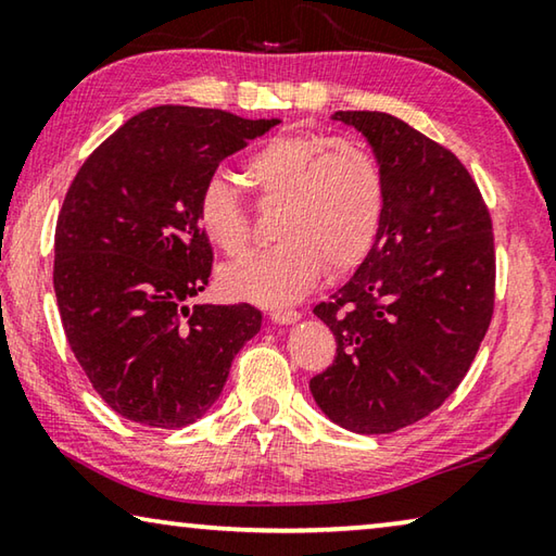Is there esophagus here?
I'll use <instances>...</instances> for the list:
<instances>
[{
	"label": "esophagus",
	"mask_w": 556,
	"mask_h": 556,
	"mask_svg": "<svg viewBox=\"0 0 556 556\" xmlns=\"http://www.w3.org/2000/svg\"><path fill=\"white\" fill-rule=\"evenodd\" d=\"M269 318H271V321H275V324L285 326V324H294V321H299L301 314H299V312H291V308H277V312H271V314H269Z\"/></svg>",
	"instance_id": "esophagus-1"
}]
</instances>
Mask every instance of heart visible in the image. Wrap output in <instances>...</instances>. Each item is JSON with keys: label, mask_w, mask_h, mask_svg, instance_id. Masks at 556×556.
I'll use <instances>...</instances> for the list:
<instances>
[{"label": "heart", "mask_w": 556, "mask_h": 556, "mask_svg": "<svg viewBox=\"0 0 556 556\" xmlns=\"http://www.w3.org/2000/svg\"><path fill=\"white\" fill-rule=\"evenodd\" d=\"M260 205L279 203L271 235L279 240L225 267L220 285L230 296L262 306H285L328 275L363 265L380 238L388 186L380 162L355 139L318 131H279L244 162ZM195 223L228 257L244 252L250 211L228 178L208 176L195 199Z\"/></svg>", "instance_id": "1"}]
</instances>
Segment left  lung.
<instances>
[{"mask_svg": "<svg viewBox=\"0 0 556 556\" xmlns=\"http://www.w3.org/2000/svg\"><path fill=\"white\" fill-rule=\"evenodd\" d=\"M388 186L375 248L314 314L336 361L308 388L328 419L392 434L439 409L466 378L495 306L491 211L451 149L388 112L348 110Z\"/></svg>", "mask_w": 556, "mask_h": 556, "instance_id": "obj_1", "label": "left lung"}]
</instances>
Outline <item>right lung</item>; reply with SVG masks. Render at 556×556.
<instances>
[{
	"mask_svg": "<svg viewBox=\"0 0 556 556\" xmlns=\"http://www.w3.org/2000/svg\"><path fill=\"white\" fill-rule=\"evenodd\" d=\"M277 119L162 105L127 119L78 168L55 223L53 289L65 338L110 409L137 425H193L260 331L250 304L188 301L213 248L195 223L203 181Z\"/></svg>",
	"mask_w": 556,
	"mask_h": 556,
	"instance_id": "1",
	"label": "right lung"
}]
</instances>
